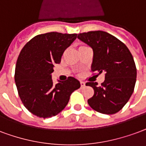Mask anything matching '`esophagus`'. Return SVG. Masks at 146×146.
<instances>
[{
  "label": "esophagus",
  "mask_w": 146,
  "mask_h": 146,
  "mask_svg": "<svg viewBox=\"0 0 146 146\" xmlns=\"http://www.w3.org/2000/svg\"><path fill=\"white\" fill-rule=\"evenodd\" d=\"M80 86H81L82 88L85 87V83H84V82H83V81H80Z\"/></svg>",
  "instance_id": "esophagus-1"
}]
</instances>
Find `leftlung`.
Wrapping results in <instances>:
<instances>
[{
  "label": "left lung",
  "mask_w": 146,
  "mask_h": 146,
  "mask_svg": "<svg viewBox=\"0 0 146 146\" xmlns=\"http://www.w3.org/2000/svg\"><path fill=\"white\" fill-rule=\"evenodd\" d=\"M79 39L90 46L94 52L91 70L105 72V80L87 82L94 94L87 100L94 111L113 114L121 110L132 94L136 82L137 70L128 47L117 38L103 31L80 33Z\"/></svg>",
  "instance_id": "1"
}]
</instances>
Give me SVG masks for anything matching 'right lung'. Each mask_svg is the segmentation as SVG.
I'll list each match as a JSON object with an SVG mask.
<instances>
[{"mask_svg": "<svg viewBox=\"0 0 146 146\" xmlns=\"http://www.w3.org/2000/svg\"><path fill=\"white\" fill-rule=\"evenodd\" d=\"M77 34L48 32L38 35L25 44L18 56L15 80L24 106L39 117L56 116L67 105L71 94L80 87L73 76L54 85V65Z\"/></svg>", "mask_w": 146, "mask_h": 146, "instance_id": "right-lung-1", "label": "right lung"}]
</instances>
